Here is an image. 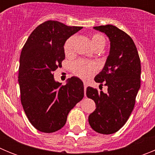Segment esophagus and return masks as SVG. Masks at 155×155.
Listing matches in <instances>:
<instances>
[{
  "mask_svg": "<svg viewBox=\"0 0 155 155\" xmlns=\"http://www.w3.org/2000/svg\"><path fill=\"white\" fill-rule=\"evenodd\" d=\"M87 83L86 82H84V93H86V89H87Z\"/></svg>",
  "mask_w": 155,
  "mask_h": 155,
  "instance_id": "esophagus-1",
  "label": "esophagus"
}]
</instances>
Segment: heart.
Returning <instances> with one entry per match:
<instances>
[{
  "label": "heart",
  "instance_id": "1",
  "mask_svg": "<svg viewBox=\"0 0 155 155\" xmlns=\"http://www.w3.org/2000/svg\"><path fill=\"white\" fill-rule=\"evenodd\" d=\"M74 37L71 36L64 43V50L66 55H70L73 50V42ZM91 43L94 48L102 47L104 48L105 45V39L104 36L100 34H94L91 36ZM97 71V66L93 62L79 60L76 61L72 65V71L76 76L79 77L82 79H88L93 74Z\"/></svg>",
  "mask_w": 155,
  "mask_h": 155
}]
</instances>
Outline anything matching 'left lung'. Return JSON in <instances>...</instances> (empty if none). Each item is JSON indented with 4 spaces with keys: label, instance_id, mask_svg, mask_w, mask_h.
I'll use <instances>...</instances> for the list:
<instances>
[{
    "label": "left lung",
    "instance_id": "1",
    "mask_svg": "<svg viewBox=\"0 0 155 155\" xmlns=\"http://www.w3.org/2000/svg\"><path fill=\"white\" fill-rule=\"evenodd\" d=\"M104 32L110 41L109 54L95 82L108 87L107 92L87 87L86 94L95 102L96 109L88 116V123L97 133L117 132L129 119L140 87V61L131 37L112 25L94 27Z\"/></svg>",
    "mask_w": 155,
    "mask_h": 155
}]
</instances>
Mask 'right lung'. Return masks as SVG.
I'll list each match as a JSON object with an SVG mask.
<instances>
[{
    "label": "right lung",
    "instance_id": "1",
    "mask_svg": "<svg viewBox=\"0 0 155 155\" xmlns=\"http://www.w3.org/2000/svg\"><path fill=\"white\" fill-rule=\"evenodd\" d=\"M82 27L47 21L34 29L21 50L18 83L23 109L31 124L43 133L65 125L68 115L84 97V84L72 77L65 85L56 81L53 71L65 59L67 39Z\"/></svg>",
    "mask_w": 155,
    "mask_h": 155
}]
</instances>
